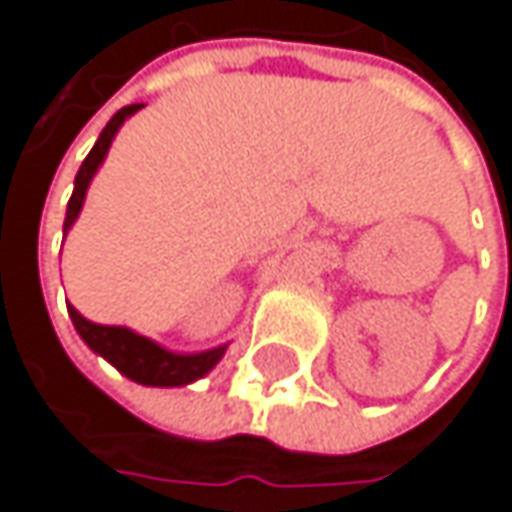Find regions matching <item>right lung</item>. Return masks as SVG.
Segmentation results:
<instances>
[{
    "label": "right lung",
    "mask_w": 512,
    "mask_h": 512,
    "mask_svg": "<svg viewBox=\"0 0 512 512\" xmlns=\"http://www.w3.org/2000/svg\"><path fill=\"white\" fill-rule=\"evenodd\" d=\"M145 103H133V106H124L121 112L112 115V121L103 127L100 139L94 142L91 154L85 156V162L79 165L76 171V180H73V195L67 201V216H64V234L73 228L82 204H85V192L97 174V168L103 165V159L112 148V139L118 136V130L124 127V121L130 115H136ZM67 314L73 320V329L79 332V338L97 353L103 356L112 367H118L127 379L139 382V385H154V388H177V385H189L201 376H207L219 358L225 356L228 344L222 347H213V350H204V353H171L165 347H159L156 341L127 329V326H100V323H91L85 320L73 305H67Z\"/></svg>",
    "instance_id": "obj_1"
}]
</instances>
